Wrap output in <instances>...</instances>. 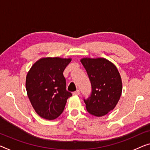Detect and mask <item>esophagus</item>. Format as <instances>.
I'll list each match as a JSON object with an SVG mask.
<instances>
[{
    "instance_id": "1",
    "label": "esophagus",
    "mask_w": 150,
    "mask_h": 150,
    "mask_svg": "<svg viewBox=\"0 0 150 150\" xmlns=\"http://www.w3.org/2000/svg\"><path fill=\"white\" fill-rule=\"evenodd\" d=\"M79 94H80V91H79V90H77L76 91L74 92V93H73V95L78 96V95H79Z\"/></svg>"
}]
</instances>
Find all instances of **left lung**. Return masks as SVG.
Masks as SVG:
<instances>
[{
  "instance_id": "left-lung-1",
  "label": "left lung",
  "mask_w": 150,
  "mask_h": 150,
  "mask_svg": "<svg viewBox=\"0 0 150 150\" xmlns=\"http://www.w3.org/2000/svg\"><path fill=\"white\" fill-rule=\"evenodd\" d=\"M80 62L86 69L92 86L91 96L84 100L87 111L102 117L113 110L122 93V80L113 63L103 57H84Z\"/></svg>"
}]
</instances>
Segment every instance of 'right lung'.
<instances>
[{
	"instance_id": "add662e5",
	"label": "right lung",
	"mask_w": 150,
	"mask_h": 150,
	"mask_svg": "<svg viewBox=\"0 0 150 150\" xmlns=\"http://www.w3.org/2000/svg\"><path fill=\"white\" fill-rule=\"evenodd\" d=\"M72 58L42 57L35 62L26 76L27 93L39 116L54 120L60 115L72 93L66 91L63 75Z\"/></svg>"
}]
</instances>
